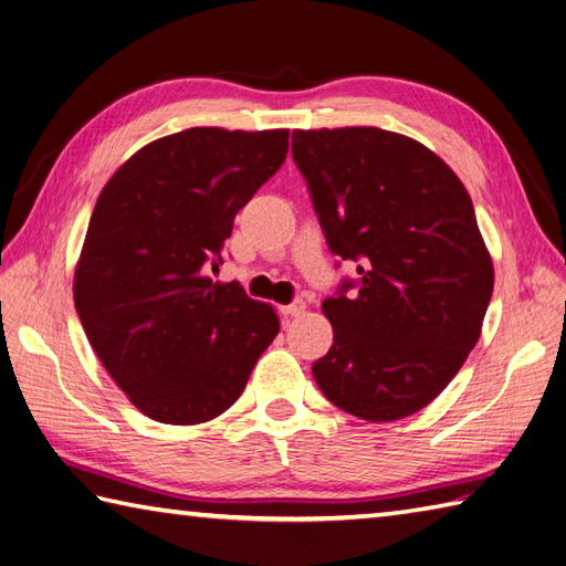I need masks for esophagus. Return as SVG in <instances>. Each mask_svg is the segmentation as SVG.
<instances>
[{"instance_id":"34e87169","label":"esophagus","mask_w":566,"mask_h":566,"mask_svg":"<svg viewBox=\"0 0 566 566\" xmlns=\"http://www.w3.org/2000/svg\"><path fill=\"white\" fill-rule=\"evenodd\" d=\"M280 311H282V316H302L306 311V302L304 298H296V302H292V304L280 306Z\"/></svg>"}]
</instances>
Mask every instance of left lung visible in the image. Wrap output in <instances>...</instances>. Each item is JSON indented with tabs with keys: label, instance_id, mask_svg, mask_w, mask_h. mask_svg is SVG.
<instances>
[{
	"label": "left lung",
	"instance_id": "obj_1",
	"mask_svg": "<svg viewBox=\"0 0 566 566\" xmlns=\"http://www.w3.org/2000/svg\"><path fill=\"white\" fill-rule=\"evenodd\" d=\"M292 140L331 252L357 262V280L323 302L333 345L314 379L363 420L411 416L460 371L494 292L472 199L436 153L391 130H294Z\"/></svg>",
	"mask_w": 566,
	"mask_h": 566
}]
</instances>
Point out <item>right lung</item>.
<instances>
[{
	"instance_id": "1",
	"label": "right lung",
	"mask_w": 566,
	"mask_h": 566,
	"mask_svg": "<svg viewBox=\"0 0 566 566\" xmlns=\"http://www.w3.org/2000/svg\"><path fill=\"white\" fill-rule=\"evenodd\" d=\"M286 150V128H187L148 143L102 189L75 308L102 365L148 418L197 426L221 416L280 333L272 306L207 270Z\"/></svg>"
}]
</instances>
